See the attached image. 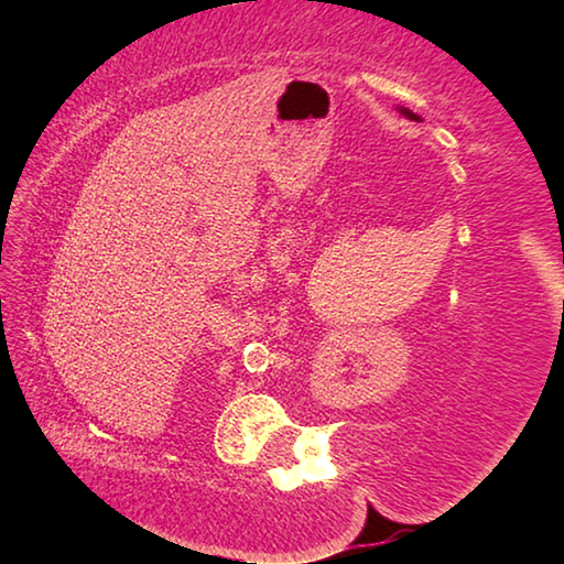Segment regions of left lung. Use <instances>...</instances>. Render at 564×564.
<instances>
[{"mask_svg":"<svg viewBox=\"0 0 564 564\" xmlns=\"http://www.w3.org/2000/svg\"><path fill=\"white\" fill-rule=\"evenodd\" d=\"M395 109H398L400 113H403V117H405V119H410V121H417V123H420V121H423V119H420V113H415V111H410L408 107H395Z\"/></svg>","mask_w":564,"mask_h":564,"instance_id":"left-lung-1","label":"left lung"}]
</instances>
